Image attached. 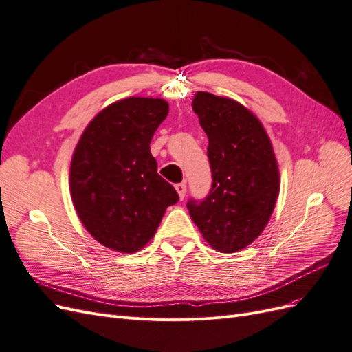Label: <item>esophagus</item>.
Masks as SVG:
<instances>
[{
	"label": "esophagus",
	"mask_w": 352,
	"mask_h": 352,
	"mask_svg": "<svg viewBox=\"0 0 352 352\" xmlns=\"http://www.w3.org/2000/svg\"><path fill=\"white\" fill-rule=\"evenodd\" d=\"M175 188H176L177 194H179V198L184 199V198H185V194H186V184H185V182L177 184V185H175Z\"/></svg>",
	"instance_id": "34e87169"
}]
</instances>
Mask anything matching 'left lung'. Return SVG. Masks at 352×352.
<instances>
[{"instance_id":"8db88e82","label":"left lung","mask_w":352,"mask_h":352,"mask_svg":"<svg viewBox=\"0 0 352 352\" xmlns=\"http://www.w3.org/2000/svg\"><path fill=\"white\" fill-rule=\"evenodd\" d=\"M192 110L208 138L212 184L186 207L212 248L236 252L267 226L280 189L278 162L263 124L239 102L198 91Z\"/></svg>"}]
</instances>
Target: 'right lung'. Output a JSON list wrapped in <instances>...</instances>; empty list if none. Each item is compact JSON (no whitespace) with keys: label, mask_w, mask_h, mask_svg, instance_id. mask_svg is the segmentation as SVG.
<instances>
[{"label":"right lung","mask_w":352,"mask_h":352,"mask_svg":"<svg viewBox=\"0 0 352 352\" xmlns=\"http://www.w3.org/2000/svg\"><path fill=\"white\" fill-rule=\"evenodd\" d=\"M168 114L160 98L129 97L94 117L73 153L70 192L83 226L101 245L132 254L150 241L176 189L157 173L150 144Z\"/></svg>","instance_id":"1"}]
</instances>
